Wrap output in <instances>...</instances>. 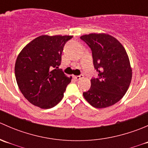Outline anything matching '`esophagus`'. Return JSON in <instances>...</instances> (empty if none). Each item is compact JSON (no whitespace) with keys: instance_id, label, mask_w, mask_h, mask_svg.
Masks as SVG:
<instances>
[{"instance_id":"esophagus-1","label":"esophagus","mask_w":148,"mask_h":148,"mask_svg":"<svg viewBox=\"0 0 148 148\" xmlns=\"http://www.w3.org/2000/svg\"><path fill=\"white\" fill-rule=\"evenodd\" d=\"M73 78H74L75 80H77V81H78V80L81 79L82 78H83V75L82 74H81V75L79 76H73Z\"/></svg>"}]
</instances>
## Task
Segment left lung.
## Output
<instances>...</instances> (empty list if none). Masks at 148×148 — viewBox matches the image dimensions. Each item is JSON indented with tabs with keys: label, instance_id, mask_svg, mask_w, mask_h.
I'll return each instance as SVG.
<instances>
[{
	"label": "left lung",
	"instance_id": "1",
	"mask_svg": "<svg viewBox=\"0 0 148 148\" xmlns=\"http://www.w3.org/2000/svg\"><path fill=\"white\" fill-rule=\"evenodd\" d=\"M92 50L94 67L99 72L91 79V87L83 92L84 99L95 108L110 107L120 100L132 80V68L125 48L114 37L90 34L80 37Z\"/></svg>",
	"mask_w": 148,
	"mask_h": 148
}]
</instances>
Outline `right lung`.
Instances as JSON below:
<instances>
[{
  "mask_svg": "<svg viewBox=\"0 0 148 148\" xmlns=\"http://www.w3.org/2000/svg\"><path fill=\"white\" fill-rule=\"evenodd\" d=\"M71 36L43 35L22 49L15 64L18 86L26 99L42 109L56 106L64 97L71 77L59 69L62 53Z\"/></svg>",
  "mask_w": 148,
  "mask_h": 148,
  "instance_id": "add662e5",
  "label": "right lung"
}]
</instances>
